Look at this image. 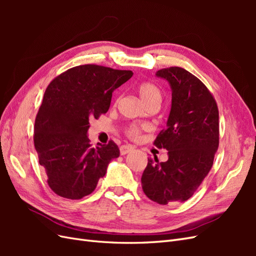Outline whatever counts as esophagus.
<instances>
[{"mask_svg":"<svg viewBox=\"0 0 256 256\" xmlns=\"http://www.w3.org/2000/svg\"><path fill=\"white\" fill-rule=\"evenodd\" d=\"M131 150H134V147L129 146V145H122V146H120V154H126L130 152Z\"/></svg>","mask_w":256,"mask_h":256,"instance_id":"obj_1","label":"esophagus"}]
</instances>
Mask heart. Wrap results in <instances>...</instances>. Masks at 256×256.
<instances>
[{"mask_svg": "<svg viewBox=\"0 0 256 256\" xmlns=\"http://www.w3.org/2000/svg\"><path fill=\"white\" fill-rule=\"evenodd\" d=\"M138 94L146 106H159L162 100V92L156 84L152 82H142L136 88ZM115 102H118L116 100ZM125 132L130 138H136L141 134V128L136 125H130L126 128Z\"/></svg>", "mask_w": 256, "mask_h": 256, "instance_id": "obj_1", "label": "heart"}]
</instances>
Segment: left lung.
<instances>
[{"label": "left lung", "mask_w": 256, "mask_h": 256, "mask_svg": "<svg viewBox=\"0 0 256 256\" xmlns=\"http://www.w3.org/2000/svg\"><path fill=\"white\" fill-rule=\"evenodd\" d=\"M156 76L172 88L166 128L154 141L168 159L148 158L141 182L147 198L166 205L190 198L210 171L219 146V110L206 85L186 69L164 68Z\"/></svg>", "instance_id": "obj_1"}]
</instances>
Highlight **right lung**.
<instances>
[{
	"label": "right lung",
	"mask_w": 256,
	"mask_h": 256,
	"mask_svg": "<svg viewBox=\"0 0 256 256\" xmlns=\"http://www.w3.org/2000/svg\"><path fill=\"white\" fill-rule=\"evenodd\" d=\"M134 72L86 64L54 78L44 92L34 125V145L56 194L80 200L95 190L109 162L120 156L112 140L92 147L90 118L108 112L112 92Z\"/></svg>",
	"instance_id": "obj_1"
}]
</instances>
